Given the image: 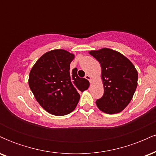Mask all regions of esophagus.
I'll return each mask as SVG.
<instances>
[{"mask_svg": "<svg viewBox=\"0 0 156 156\" xmlns=\"http://www.w3.org/2000/svg\"><path fill=\"white\" fill-rule=\"evenodd\" d=\"M85 78H86V79L88 80L90 82V83H91V82H92V78H91L90 76H89V75H86V76H85Z\"/></svg>", "mask_w": 156, "mask_h": 156, "instance_id": "34e87169", "label": "esophagus"}]
</instances>
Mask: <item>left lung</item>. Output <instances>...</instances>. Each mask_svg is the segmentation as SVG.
Returning a JSON list of instances; mask_svg holds the SVG:
<instances>
[{
    "label": "left lung",
    "instance_id": "8db88e82",
    "mask_svg": "<svg viewBox=\"0 0 156 156\" xmlns=\"http://www.w3.org/2000/svg\"><path fill=\"white\" fill-rule=\"evenodd\" d=\"M89 54L101 64L104 87L103 97L96 101L97 106L109 114L122 112L129 104L136 89V69L125 55L109 48L91 51Z\"/></svg>",
    "mask_w": 156,
    "mask_h": 156
}]
</instances>
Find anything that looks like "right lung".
<instances>
[{
    "label": "right lung",
    "instance_id": "1",
    "mask_svg": "<svg viewBox=\"0 0 156 156\" xmlns=\"http://www.w3.org/2000/svg\"><path fill=\"white\" fill-rule=\"evenodd\" d=\"M74 58L65 50H53L42 55L30 72L28 84L36 100L53 115L72 112L79 101V92L89 87L88 80L78 77L77 68L70 71Z\"/></svg>",
    "mask_w": 156,
    "mask_h": 156
}]
</instances>
